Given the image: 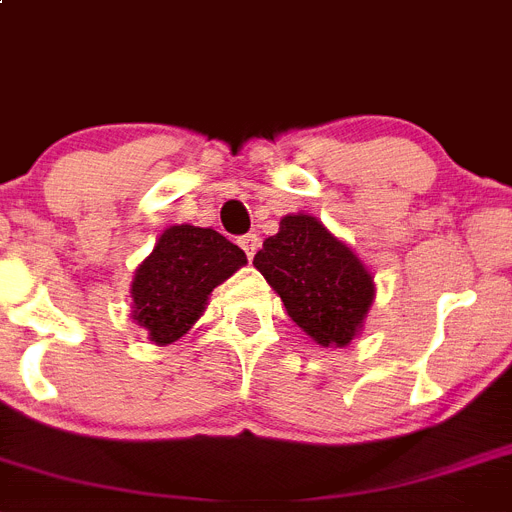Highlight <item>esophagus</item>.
I'll return each instance as SVG.
<instances>
[{"label": "esophagus", "mask_w": 512, "mask_h": 512, "mask_svg": "<svg viewBox=\"0 0 512 512\" xmlns=\"http://www.w3.org/2000/svg\"><path fill=\"white\" fill-rule=\"evenodd\" d=\"M239 247H242L244 252H247V257H255L257 247H260V237L257 234H244V237H239Z\"/></svg>", "instance_id": "1"}]
</instances>
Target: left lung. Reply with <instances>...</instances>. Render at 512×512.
I'll return each mask as SVG.
<instances>
[{
    "label": "left lung",
    "mask_w": 512,
    "mask_h": 512,
    "mask_svg": "<svg viewBox=\"0 0 512 512\" xmlns=\"http://www.w3.org/2000/svg\"><path fill=\"white\" fill-rule=\"evenodd\" d=\"M252 265L281 296L288 317L324 348L348 345L363 327L373 301L371 273L314 216H286Z\"/></svg>",
    "instance_id": "1"
}]
</instances>
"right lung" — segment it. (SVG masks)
Returning <instances> with one entry per match:
<instances>
[{"label": "right lung", "instance_id": "add662e5", "mask_svg": "<svg viewBox=\"0 0 512 512\" xmlns=\"http://www.w3.org/2000/svg\"><path fill=\"white\" fill-rule=\"evenodd\" d=\"M247 255L219 231L170 226L133 278V319L151 342L180 340L206 309L211 291L237 273Z\"/></svg>", "mask_w": 512, "mask_h": 512}]
</instances>
